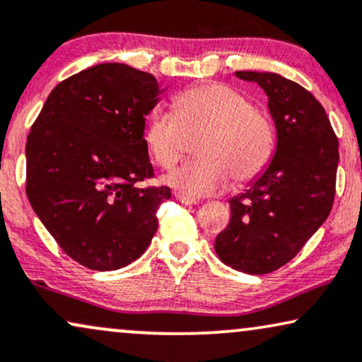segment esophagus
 <instances>
[{
    "mask_svg": "<svg viewBox=\"0 0 362 362\" xmlns=\"http://www.w3.org/2000/svg\"><path fill=\"white\" fill-rule=\"evenodd\" d=\"M175 197H177L178 202L184 204V205H197V204H199V202H197V200L190 199V197H187V195H184V194H175Z\"/></svg>",
    "mask_w": 362,
    "mask_h": 362,
    "instance_id": "obj_1",
    "label": "esophagus"
}]
</instances>
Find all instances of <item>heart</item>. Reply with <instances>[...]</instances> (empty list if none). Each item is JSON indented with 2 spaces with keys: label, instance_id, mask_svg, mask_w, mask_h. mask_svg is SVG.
<instances>
[{
  "label": "heart",
  "instance_id": "b5f03b06",
  "mask_svg": "<svg viewBox=\"0 0 362 362\" xmlns=\"http://www.w3.org/2000/svg\"><path fill=\"white\" fill-rule=\"evenodd\" d=\"M187 136L200 140V160L165 175V184L187 197L226 190L230 177L250 182L267 167L276 147L271 118L242 91L222 83L187 90L175 100V112H160L145 130V147L157 165L170 168L185 152Z\"/></svg>",
  "mask_w": 362,
  "mask_h": 362
}]
</instances>
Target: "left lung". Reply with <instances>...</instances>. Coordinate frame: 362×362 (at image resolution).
<instances>
[{"mask_svg": "<svg viewBox=\"0 0 362 362\" xmlns=\"http://www.w3.org/2000/svg\"><path fill=\"white\" fill-rule=\"evenodd\" d=\"M265 91L276 125V153L242 194L232 197L230 221L215 239L228 267L269 274L294 259L332 209L339 144L314 95L277 73L235 71Z\"/></svg>", "mask_w": 362, "mask_h": 362, "instance_id": "8db88e82", "label": "left lung"}]
</instances>
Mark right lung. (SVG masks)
Listing matches in <instances>:
<instances>
[{
	"instance_id": "1",
	"label": "right lung",
	"mask_w": 362,
	"mask_h": 362,
	"mask_svg": "<svg viewBox=\"0 0 362 362\" xmlns=\"http://www.w3.org/2000/svg\"><path fill=\"white\" fill-rule=\"evenodd\" d=\"M165 88L150 73L100 63L53 88L26 141V195L73 260L117 271L140 257L157 232L168 187L153 177L145 117Z\"/></svg>"
}]
</instances>
